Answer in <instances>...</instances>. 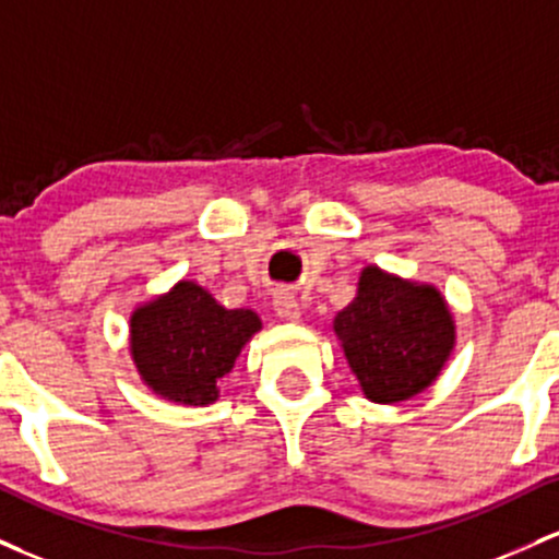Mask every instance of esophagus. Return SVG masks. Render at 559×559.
<instances>
[{
	"mask_svg": "<svg viewBox=\"0 0 559 559\" xmlns=\"http://www.w3.org/2000/svg\"><path fill=\"white\" fill-rule=\"evenodd\" d=\"M274 311H277V317L285 319V322H300L304 319V311H300L296 296H293L290 290H282L274 293Z\"/></svg>",
	"mask_w": 559,
	"mask_h": 559,
	"instance_id": "obj_1",
	"label": "esophagus"
}]
</instances>
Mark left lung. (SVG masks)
I'll use <instances>...</instances> for the list:
<instances>
[{"mask_svg":"<svg viewBox=\"0 0 559 559\" xmlns=\"http://www.w3.org/2000/svg\"><path fill=\"white\" fill-rule=\"evenodd\" d=\"M350 372L374 404L415 399L441 374L456 324L436 285L364 266L356 298L332 322Z\"/></svg>","mask_w":559,"mask_h":559,"instance_id":"left-lung-1","label":"left lung"}]
</instances>
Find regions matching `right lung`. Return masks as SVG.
Instances as JSON below:
<instances>
[{
	"label": "right lung",
	"mask_w": 559,
	"mask_h": 559,
	"mask_svg": "<svg viewBox=\"0 0 559 559\" xmlns=\"http://www.w3.org/2000/svg\"><path fill=\"white\" fill-rule=\"evenodd\" d=\"M259 330L253 309H224L198 282L179 280L168 293L131 311L129 350L155 396L209 406L218 399L216 382L231 372Z\"/></svg>",
	"instance_id": "right-lung-1"
}]
</instances>
